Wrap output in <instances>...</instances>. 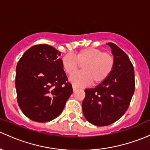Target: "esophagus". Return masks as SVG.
<instances>
[{
	"label": "esophagus",
	"mask_w": 150,
	"mask_h": 150,
	"mask_svg": "<svg viewBox=\"0 0 150 150\" xmlns=\"http://www.w3.org/2000/svg\"><path fill=\"white\" fill-rule=\"evenodd\" d=\"M78 89V87H76V86H72V90H73V91H77Z\"/></svg>",
	"instance_id": "obj_1"
}]
</instances>
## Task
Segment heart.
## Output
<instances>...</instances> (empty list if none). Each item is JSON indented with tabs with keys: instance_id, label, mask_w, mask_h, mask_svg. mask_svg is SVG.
<instances>
[{
	"instance_id": "heart-1",
	"label": "heart",
	"mask_w": 150,
	"mask_h": 150,
	"mask_svg": "<svg viewBox=\"0 0 150 150\" xmlns=\"http://www.w3.org/2000/svg\"><path fill=\"white\" fill-rule=\"evenodd\" d=\"M62 67L67 75L75 73L82 65V72L72 75L70 81L77 86L90 84L98 86L108 79L115 65L114 57L111 54L103 52L96 48L80 50L75 57L70 54L64 55L61 59Z\"/></svg>"
}]
</instances>
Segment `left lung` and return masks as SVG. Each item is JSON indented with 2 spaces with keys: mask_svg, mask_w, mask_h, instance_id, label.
Listing matches in <instances>:
<instances>
[{
  "mask_svg": "<svg viewBox=\"0 0 150 150\" xmlns=\"http://www.w3.org/2000/svg\"><path fill=\"white\" fill-rule=\"evenodd\" d=\"M115 60L108 79L85 90L82 109L86 120L98 127L113 124L125 113L135 89L134 70L128 55L115 44L107 43Z\"/></svg>",
  "mask_w": 150,
  "mask_h": 150,
  "instance_id": "1",
  "label": "left lung"
}]
</instances>
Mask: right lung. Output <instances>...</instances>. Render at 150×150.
Here are the masks:
<instances>
[{
  "mask_svg": "<svg viewBox=\"0 0 150 150\" xmlns=\"http://www.w3.org/2000/svg\"><path fill=\"white\" fill-rule=\"evenodd\" d=\"M59 56L61 52L54 47L34 45L17 64V100L22 112L31 120L47 122L56 119L72 93Z\"/></svg>",
  "mask_w": 150,
  "mask_h": 150,
  "instance_id": "right-lung-1",
  "label": "right lung"
}]
</instances>
